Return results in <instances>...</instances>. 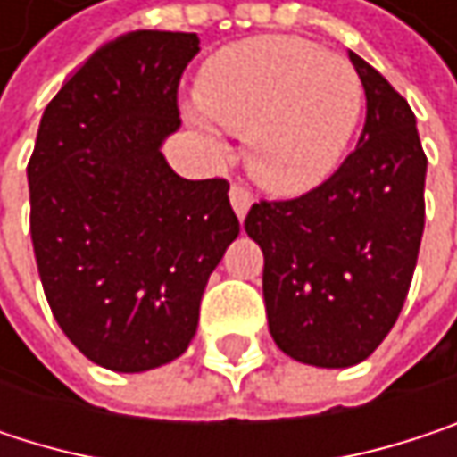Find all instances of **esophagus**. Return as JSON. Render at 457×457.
<instances>
[{
  "mask_svg": "<svg viewBox=\"0 0 457 457\" xmlns=\"http://www.w3.org/2000/svg\"><path fill=\"white\" fill-rule=\"evenodd\" d=\"M229 204H232V209H235L237 220L243 222V220H245V214H248V209H251V204H253V195H251L245 187L232 185V187H229Z\"/></svg>",
  "mask_w": 457,
  "mask_h": 457,
  "instance_id": "34e87169",
  "label": "esophagus"
}]
</instances>
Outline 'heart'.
<instances>
[{
	"mask_svg": "<svg viewBox=\"0 0 457 457\" xmlns=\"http://www.w3.org/2000/svg\"><path fill=\"white\" fill-rule=\"evenodd\" d=\"M187 121L225 150L214 124L245 137L259 187L296 198L341 163L362 113V84L349 60L294 37H251L222 46L198 71Z\"/></svg>",
	"mask_w": 457,
	"mask_h": 457,
	"instance_id": "obj_1",
	"label": "heart"
}]
</instances>
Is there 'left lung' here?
<instances>
[{
  "instance_id": "8db88e82",
  "label": "left lung",
  "mask_w": 457,
  "mask_h": 457,
  "mask_svg": "<svg viewBox=\"0 0 457 457\" xmlns=\"http://www.w3.org/2000/svg\"><path fill=\"white\" fill-rule=\"evenodd\" d=\"M368 113L354 153L294 201L253 204L245 232L264 253L275 344L296 362L352 368L397 322L423 235L426 155L408 100L360 54Z\"/></svg>"
}]
</instances>
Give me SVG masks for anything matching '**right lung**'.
Instances as JSON below:
<instances>
[{
  "mask_svg": "<svg viewBox=\"0 0 457 457\" xmlns=\"http://www.w3.org/2000/svg\"><path fill=\"white\" fill-rule=\"evenodd\" d=\"M198 34L132 31L92 52L45 108L29 161L31 240L49 310L95 365L145 373L198 330L240 225L225 179L163 158Z\"/></svg>",
  "mask_w": 457,
  "mask_h": 457,
  "instance_id": "1",
  "label": "right lung"
}]
</instances>
